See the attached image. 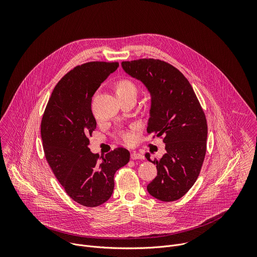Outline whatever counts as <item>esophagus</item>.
<instances>
[{
	"label": "esophagus",
	"mask_w": 257,
	"mask_h": 257,
	"mask_svg": "<svg viewBox=\"0 0 257 257\" xmlns=\"http://www.w3.org/2000/svg\"><path fill=\"white\" fill-rule=\"evenodd\" d=\"M131 159L132 160H144V156L141 154H138V153H132Z\"/></svg>",
	"instance_id": "1"
}]
</instances>
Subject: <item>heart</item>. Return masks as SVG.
<instances>
[{"mask_svg":"<svg viewBox=\"0 0 257 257\" xmlns=\"http://www.w3.org/2000/svg\"><path fill=\"white\" fill-rule=\"evenodd\" d=\"M116 93L117 95L137 94V87L130 80H121L116 86ZM122 138L125 142L130 143L133 140V134L130 132H125L122 134Z\"/></svg>","mask_w":257,"mask_h":257,"instance_id":"heart-1","label":"heart"}]
</instances>
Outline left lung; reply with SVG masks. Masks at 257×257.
<instances>
[{
	"label": "left lung",
	"instance_id": "obj_1",
	"mask_svg": "<svg viewBox=\"0 0 257 257\" xmlns=\"http://www.w3.org/2000/svg\"><path fill=\"white\" fill-rule=\"evenodd\" d=\"M122 68L140 81L151 94L148 132L163 136L167 153L157 165L158 176L149 193L162 201L185 195L199 175L206 151L207 124L189 81L172 65L155 59L122 62Z\"/></svg>",
	"mask_w": 257,
	"mask_h": 257
}]
</instances>
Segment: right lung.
Instances as JSON below:
<instances>
[{"label":"right lung","instance_id":"right-lung-1","mask_svg":"<svg viewBox=\"0 0 257 257\" xmlns=\"http://www.w3.org/2000/svg\"><path fill=\"white\" fill-rule=\"evenodd\" d=\"M118 67L89 62L68 72L55 86L42 120L46 159L66 193L83 206L95 207L111 197L115 173L130 160L129 152L119 148L97 162L88 148L96 128L92 95Z\"/></svg>","mask_w":257,"mask_h":257}]
</instances>
